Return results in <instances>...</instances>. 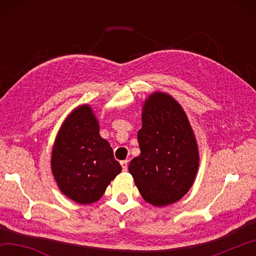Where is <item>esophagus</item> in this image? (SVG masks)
Masks as SVG:
<instances>
[{
    "label": "esophagus",
    "mask_w": 256,
    "mask_h": 256,
    "mask_svg": "<svg viewBox=\"0 0 256 256\" xmlns=\"http://www.w3.org/2000/svg\"><path fill=\"white\" fill-rule=\"evenodd\" d=\"M128 160H122V162H120V166H122L123 170H128Z\"/></svg>",
    "instance_id": "esophagus-1"
}]
</instances>
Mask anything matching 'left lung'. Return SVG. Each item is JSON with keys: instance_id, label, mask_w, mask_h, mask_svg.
I'll return each instance as SVG.
<instances>
[{"instance_id": "obj_1", "label": "left lung", "mask_w": 256, "mask_h": 256, "mask_svg": "<svg viewBox=\"0 0 256 256\" xmlns=\"http://www.w3.org/2000/svg\"><path fill=\"white\" fill-rule=\"evenodd\" d=\"M138 141L141 154L131 160L128 172L141 196L154 206L180 200L194 183L200 156L196 134L175 98L156 92L146 99Z\"/></svg>"}]
</instances>
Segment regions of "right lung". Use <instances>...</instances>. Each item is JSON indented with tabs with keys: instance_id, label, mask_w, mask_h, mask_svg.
<instances>
[{
	"instance_id": "obj_1",
	"label": "right lung",
	"mask_w": 256,
	"mask_h": 256,
	"mask_svg": "<svg viewBox=\"0 0 256 256\" xmlns=\"http://www.w3.org/2000/svg\"><path fill=\"white\" fill-rule=\"evenodd\" d=\"M50 167L60 192L79 204L97 202L122 172L110 142L99 134V122L89 105L74 108L60 125Z\"/></svg>"
}]
</instances>
